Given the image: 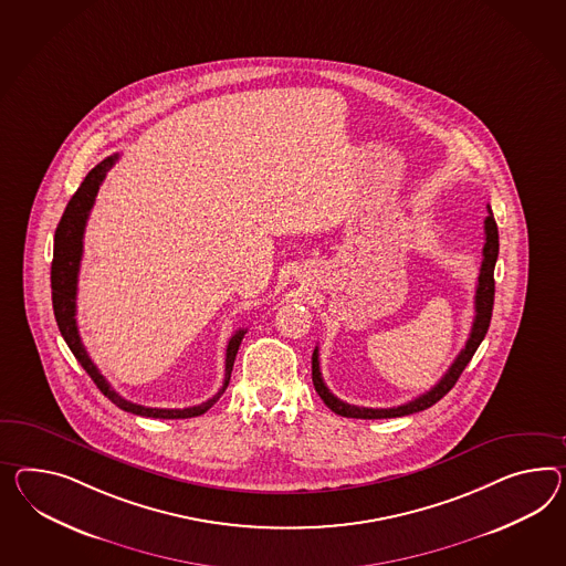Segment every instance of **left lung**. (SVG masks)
<instances>
[{"mask_svg":"<svg viewBox=\"0 0 566 566\" xmlns=\"http://www.w3.org/2000/svg\"><path fill=\"white\" fill-rule=\"evenodd\" d=\"M482 256L484 259L480 264L479 285H476V297H474L476 316L472 322V331H470V336L465 340V347L460 350L455 361L451 363L446 376L441 377L431 390L420 394L415 400H410L406 405L394 406V408H365V406L347 405L326 388L322 374H319L318 347H316L314 348V355H312V381H314V388L318 391L319 398L324 400V405L328 406L336 415L347 417V419H396V417L420 412V410L439 402L455 386L458 377L462 376L465 365L474 357L476 348L484 340L486 331L491 326L494 304V264H496V256H499V230H496V221H494L491 207H489V218L484 219Z\"/></svg>","mask_w":566,"mask_h":566,"instance_id":"1","label":"left lung"}]
</instances>
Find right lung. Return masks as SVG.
Listing matches in <instances>:
<instances>
[{
    "label": "right lung",
    "mask_w": 566,
    "mask_h": 566,
    "mask_svg": "<svg viewBox=\"0 0 566 566\" xmlns=\"http://www.w3.org/2000/svg\"><path fill=\"white\" fill-rule=\"evenodd\" d=\"M118 160V154L108 156L102 160L96 168L87 172L84 182L80 189L75 190L72 201L65 207L63 218L59 221L55 230V247H53V262H51V291H53V312L57 319L59 333L65 338L67 347L72 348L75 359L86 369L87 376L94 379L98 390L120 410L139 415V417H154V419H190V417H201L211 406L218 402L221 394L228 388L230 377H232L233 361L235 353L240 348V343L247 334V328H240L233 333L228 348H226V379L223 386L219 388L213 398L199 406H189V408H149V406L135 405L125 400L120 394H116L106 377L102 376L98 367L90 359L86 348L82 345V338L77 333V319H75V297H77V275H80V262L84 254V230H86L87 216L90 209L94 207L96 195L101 189L102 180L106 172L115 166Z\"/></svg>",
    "instance_id": "right-lung-1"
}]
</instances>
